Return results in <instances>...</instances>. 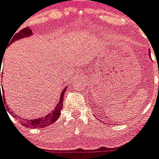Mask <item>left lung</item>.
I'll use <instances>...</instances> for the list:
<instances>
[{"instance_id":"8db88e82","label":"left lung","mask_w":159,"mask_h":159,"mask_svg":"<svg viewBox=\"0 0 159 159\" xmlns=\"http://www.w3.org/2000/svg\"><path fill=\"white\" fill-rule=\"evenodd\" d=\"M149 55H150V54H149Z\"/></svg>"}]
</instances>
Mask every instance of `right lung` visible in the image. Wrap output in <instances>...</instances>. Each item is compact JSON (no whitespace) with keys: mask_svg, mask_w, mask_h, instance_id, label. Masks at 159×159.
Instances as JSON below:
<instances>
[{"mask_svg":"<svg viewBox=\"0 0 159 159\" xmlns=\"http://www.w3.org/2000/svg\"><path fill=\"white\" fill-rule=\"evenodd\" d=\"M31 34L32 30L29 29V28H28V27H27V28H24V29H21L19 32L15 33V34H13V36L11 38L10 43L8 44V46H9L12 42H14V41L17 40V39H22V38L30 36ZM3 56H4V55L2 54L0 57L1 63H2ZM1 74L2 75V72L0 70V75ZM65 92H66V89L62 91L61 96L60 98V101H59L58 103H57V105H56V108H55L54 110H52L51 112L49 113V115H47V116H43V117H41V118L34 119V120H27V119L19 118V117H18L19 115H15V114H13L12 116L15 117V118L18 119L20 123L23 125V126H25V127L34 128V129H36V128H43L45 127V126H48V125H51L55 121H56L57 119L59 118L60 115H61V110L62 108H63V98H64ZM3 93H4V92H3ZM2 98V93H1L0 91V98ZM8 111H9V109H8ZM11 113H12V111Z\"/></svg>","mask_w":159,"mask_h":159,"instance_id":"obj_1","label":"right lung"}]
</instances>
